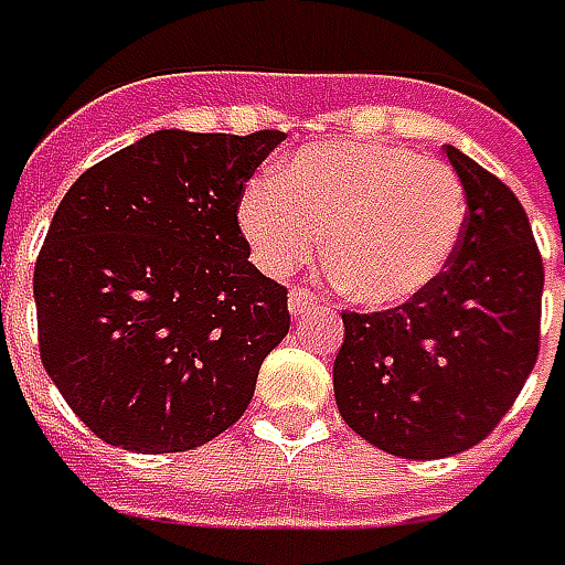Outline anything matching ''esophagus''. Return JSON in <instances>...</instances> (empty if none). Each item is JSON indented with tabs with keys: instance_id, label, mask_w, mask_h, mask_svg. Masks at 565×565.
Wrapping results in <instances>:
<instances>
[{
	"instance_id": "obj_1",
	"label": "esophagus",
	"mask_w": 565,
	"mask_h": 565,
	"mask_svg": "<svg viewBox=\"0 0 565 565\" xmlns=\"http://www.w3.org/2000/svg\"><path fill=\"white\" fill-rule=\"evenodd\" d=\"M287 306H290V315L299 318V315H306L315 306V294L312 290H306V287H294L290 297H287Z\"/></svg>"
}]
</instances>
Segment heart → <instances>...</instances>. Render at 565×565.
I'll use <instances>...</instances> for the list:
<instances>
[{
    "label": "heart",
    "instance_id": "heart-1",
    "mask_svg": "<svg viewBox=\"0 0 565 565\" xmlns=\"http://www.w3.org/2000/svg\"><path fill=\"white\" fill-rule=\"evenodd\" d=\"M467 225V194L445 163L383 141L309 145L253 182L237 228L266 275L284 278L321 250L359 306H402L443 275Z\"/></svg>",
    "mask_w": 565,
    "mask_h": 565
}]
</instances>
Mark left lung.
<instances>
[{
  "label": "left lung",
  "instance_id": "left-lung-1",
  "mask_svg": "<svg viewBox=\"0 0 565 565\" xmlns=\"http://www.w3.org/2000/svg\"><path fill=\"white\" fill-rule=\"evenodd\" d=\"M467 194L458 253L424 294L343 312L333 395L349 427L395 458L473 448L510 412L539 362L544 266L523 203L458 148Z\"/></svg>",
  "mask_w": 565,
  "mask_h": 565
}]
</instances>
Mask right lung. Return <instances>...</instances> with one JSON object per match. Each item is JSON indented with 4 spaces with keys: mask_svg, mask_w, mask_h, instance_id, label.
Instances as JSON below:
<instances>
[{
    "mask_svg": "<svg viewBox=\"0 0 565 565\" xmlns=\"http://www.w3.org/2000/svg\"><path fill=\"white\" fill-rule=\"evenodd\" d=\"M281 141L160 129L57 203L33 271L42 367L107 445L191 451L247 412L290 312L250 263L237 203Z\"/></svg>",
    "mask_w": 565,
    "mask_h": 565,
    "instance_id": "add662e5",
    "label": "right lung"
}]
</instances>
